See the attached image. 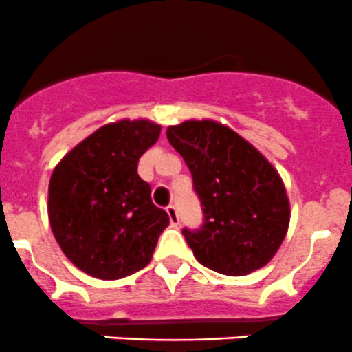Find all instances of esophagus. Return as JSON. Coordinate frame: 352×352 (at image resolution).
<instances>
[{
	"mask_svg": "<svg viewBox=\"0 0 352 352\" xmlns=\"http://www.w3.org/2000/svg\"><path fill=\"white\" fill-rule=\"evenodd\" d=\"M166 212H168L169 221H171V224H173V226H177V224H179V215H177V212H176V207H175V205H169V207H166Z\"/></svg>",
	"mask_w": 352,
	"mask_h": 352,
	"instance_id": "esophagus-1",
	"label": "esophagus"
}]
</instances>
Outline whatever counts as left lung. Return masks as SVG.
<instances>
[{"label":"left lung","instance_id":"left-lung-1","mask_svg":"<svg viewBox=\"0 0 352 352\" xmlns=\"http://www.w3.org/2000/svg\"><path fill=\"white\" fill-rule=\"evenodd\" d=\"M204 207L200 231L183 229L201 265L226 276L265 267L287 234L291 205L277 169L248 140L214 120L168 126Z\"/></svg>","mask_w":352,"mask_h":352}]
</instances>
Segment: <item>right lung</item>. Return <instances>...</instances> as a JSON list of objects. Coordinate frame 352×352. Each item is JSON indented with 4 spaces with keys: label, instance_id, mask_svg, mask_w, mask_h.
I'll return each mask as SVG.
<instances>
[{
    "label": "right lung",
    "instance_id": "obj_1",
    "mask_svg": "<svg viewBox=\"0 0 352 352\" xmlns=\"http://www.w3.org/2000/svg\"><path fill=\"white\" fill-rule=\"evenodd\" d=\"M161 124L118 120L83 138L54 168L47 190L51 231L82 272L116 280L144 269L169 226L138 176V159L157 142Z\"/></svg>",
    "mask_w": 352,
    "mask_h": 352
}]
</instances>
